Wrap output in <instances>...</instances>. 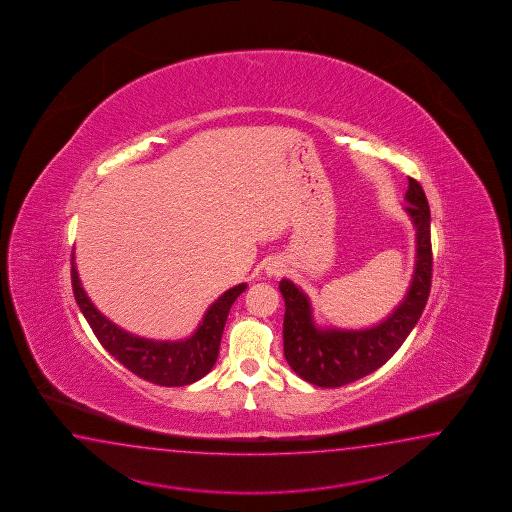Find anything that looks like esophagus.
<instances>
[{"label":"esophagus","mask_w":512,"mask_h":512,"mask_svg":"<svg viewBox=\"0 0 512 512\" xmlns=\"http://www.w3.org/2000/svg\"><path fill=\"white\" fill-rule=\"evenodd\" d=\"M280 271V265H274L272 269H269V272H271V274H280Z\"/></svg>","instance_id":"1"}]
</instances>
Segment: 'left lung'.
<instances>
[{"instance_id":"left-lung-1","label":"left lung","mask_w":512,"mask_h":512,"mask_svg":"<svg viewBox=\"0 0 512 512\" xmlns=\"http://www.w3.org/2000/svg\"><path fill=\"white\" fill-rule=\"evenodd\" d=\"M405 212L416 229V267L400 305L378 325L360 331L320 329L311 300L291 280L280 281L285 300L283 354L301 380L318 387H341L380 369L407 340L431 292V211L420 183L409 178Z\"/></svg>"}]
</instances>
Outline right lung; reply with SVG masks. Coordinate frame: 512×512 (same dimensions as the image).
<instances>
[{"mask_svg":"<svg viewBox=\"0 0 512 512\" xmlns=\"http://www.w3.org/2000/svg\"><path fill=\"white\" fill-rule=\"evenodd\" d=\"M71 265L74 298L101 345L136 376L163 387L191 385L211 372L218 360L221 334L232 303L247 289V283H240L223 292L205 312L200 327L189 338L180 341L147 340L123 331L105 318L81 287L74 252Z\"/></svg>","mask_w":512,"mask_h":512,"instance_id":"add662e5","label":"right lung"}]
</instances>
